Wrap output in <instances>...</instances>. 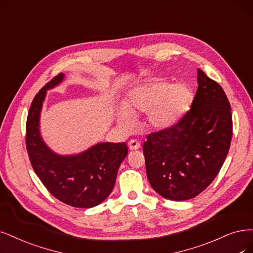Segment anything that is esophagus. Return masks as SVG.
Segmentation results:
<instances>
[{"label": "esophagus", "mask_w": 253, "mask_h": 253, "mask_svg": "<svg viewBox=\"0 0 253 253\" xmlns=\"http://www.w3.org/2000/svg\"><path fill=\"white\" fill-rule=\"evenodd\" d=\"M128 147L131 151L137 150V149H139V147H141V143L136 141V139H131V141H129V143H128Z\"/></svg>", "instance_id": "34e87169"}]
</instances>
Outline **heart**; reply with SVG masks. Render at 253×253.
I'll return each mask as SVG.
<instances>
[{
    "label": "heart",
    "instance_id": "heart-1",
    "mask_svg": "<svg viewBox=\"0 0 253 253\" xmlns=\"http://www.w3.org/2000/svg\"><path fill=\"white\" fill-rule=\"evenodd\" d=\"M193 90L186 83L172 84L163 80H149L139 84L128 93L124 106L117 112L119 124L131 129L134 118L148 114L147 121L151 128L163 131L175 126L190 109Z\"/></svg>",
    "mask_w": 253,
    "mask_h": 253
}]
</instances>
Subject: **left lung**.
Here are the masks:
<instances>
[{
    "mask_svg": "<svg viewBox=\"0 0 253 253\" xmlns=\"http://www.w3.org/2000/svg\"><path fill=\"white\" fill-rule=\"evenodd\" d=\"M198 88L191 109L170 129L144 143L148 180L164 198L192 199L212 182L227 156L232 116L219 84L197 70Z\"/></svg>",
    "mask_w": 253,
    "mask_h": 253,
    "instance_id": "8db88e82",
    "label": "left lung"
}]
</instances>
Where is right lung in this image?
I'll use <instances>...</instances> for the list:
<instances>
[{"label":"right lung","instance_id":"obj_1","mask_svg":"<svg viewBox=\"0 0 253 253\" xmlns=\"http://www.w3.org/2000/svg\"><path fill=\"white\" fill-rule=\"evenodd\" d=\"M60 73L37 92L26 125V147L41 181L55 198L74 208L89 209L104 201L114 189L120 165L128 154L125 143H98L73 155L50 149L41 134L40 120L46 90L59 85Z\"/></svg>","mask_w":253,"mask_h":253}]
</instances>
